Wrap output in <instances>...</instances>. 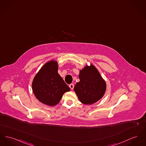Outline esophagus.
Masks as SVG:
<instances>
[{
  "mask_svg": "<svg viewBox=\"0 0 146 146\" xmlns=\"http://www.w3.org/2000/svg\"><path fill=\"white\" fill-rule=\"evenodd\" d=\"M69 88H70V89H71V90H73V88H74V84H69Z\"/></svg>",
  "mask_w": 146,
  "mask_h": 146,
  "instance_id": "34e87169",
  "label": "esophagus"
}]
</instances>
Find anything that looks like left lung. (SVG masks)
<instances>
[{
  "mask_svg": "<svg viewBox=\"0 0 146 146\" xmlns=\"http://www.w3.org/2000/svg\"><path fill=\"white\" fill-rule=\"evenodd\" d=\"M79 78L80 81L74 86V90L81 103L91 105L103 98L106 89V82L94 66H86L80 70Z\"/></svg>",
  "mask_w": 146,
  "mask_h": 146,
  "instance_id": "left-lung-1",
  "label": "left lung"
}]
</instances>
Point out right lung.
I'll use <instances>...</instances> for the list:
<instances>
[{"instance_id":"1","label":"right lung","mask_w":146,"mask_h":146,"mask_svg":"<svg viewBox=\"0 0 146 146\" xmlns=\"http://www.w3.org/2000/svg\"><path fill=\"white\" fill-rule=\"evenodd\" d=\"M58 67L57 61L46 63L36 74L32 83L36 98L48 106L57 105L63 95L70 90L58 73Z\"/></svg>"}]
</instances>
